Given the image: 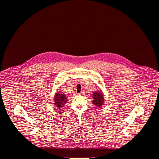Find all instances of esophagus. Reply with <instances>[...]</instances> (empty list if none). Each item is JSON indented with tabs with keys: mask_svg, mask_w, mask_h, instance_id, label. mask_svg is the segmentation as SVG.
Masks as SVG:
<instances>
[{
	"mask_svg": "<svg viewBox=\"0 0 159 159\" xmlns=\"http://www.w3.org/2000/svg\"><path fill=\"white\" fill-rule=\"evenodd\" d=\"M83 93H84V91H81V92L80 93V95H83Z\"/></svg>",
	"mask_w": 159,
	"mask_h": 159,
	"instance_id": "1",
	"label": "esophagus"
}]
</instances>
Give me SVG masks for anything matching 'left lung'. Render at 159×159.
Instances as JSON below:
<instances>
[{
	"label": "left lung",
	"instance_id": "left-lung-1",
	"mask_svg": "<svg viewBox=\"0 0 159 159\" xmlns=\"http://www.w3.org/2000/svg\"><path fill=\"white\" fill-rule=\"evenodd\" d=\"M93 104H95V106H98L99 108L101 107V106H102L104 104V94L102 93V92L101 91L99 92H94L93 94Z\"/></svg>",
	"mask_w": 159,
	"mask_h": 159
}]
</instances>
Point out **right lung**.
<instances>
[{
	"instance_id": "obj_1",
	"label": "right lung",
	"mask_w": 159,
	"mask_h": 159,
	"mask_svg": "<svg viewBox=\"0 0 159 159\" xmlns=\"http://www.w3.org/2000/svg\"><path fill=\"white\" fill-rule=\"evenodd\" d=\"M54 101L55 106L58 108H61L64 106V104H66L67 101V97L64 94L61 93L60 92L56 93Z\"/></svg>"
}]
</instances>
